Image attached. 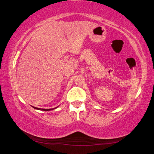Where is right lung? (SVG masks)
<instances>
[{"label":"right lung","instance_id":"right-lung-1","mask_svg":"<svg viewBox=\"0 0 154 154\" xmlns=\"http://www.w3.org/2000/svg\"><path fill=\"white\" fill-rule=\"evenodd\" d=\"M32 107L34 108V109H38V110H41V111H51V110H53V109H56L57 107H58V106H57V107H55V108H54V109H41V108H36V107H35V106H32Z\"/></svg>","mask_w":154,"mask_h":154}]
</instances>
